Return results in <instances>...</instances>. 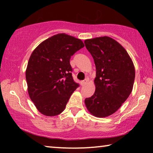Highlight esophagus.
<instances>
[{"instance_id": "obj_1", "label": "esophagus", "mask_w": 153, "mask_h": 153, "mask_svg": "<svg viewBox=\"0 0 153 153\" xmlns=\"http://www.w3.org/2000/svg\"><path fill=\"white\" fill-rule=\"evenodd\" d=\"M88 79L83 80V81L81 82V85H82V86H85V85H86V84H87V83H88Z\"/></svg>"}]
</instances>
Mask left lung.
I'll return each mask as SVG.
<instances>
[{
    "instance_id": "8db88e82",
    "label": "left lung",
    "mask_w": 153,
    "mask_h": 153,
    "mask_svg": "<svg viewBox=\"0 0 153 153\" xmlns=\"http://www.w3.org/2000/svg\"><path fill=\"white\" fill-rule=\"evenodd\" d=\"M87 50L94 59L95 92L85 99L87 109L97 117L115 113L133 89L135 68L128 52L108 36L85 40Z\"/></svg>"
}]
</instances>
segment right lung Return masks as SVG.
I'll return each mask as SVG.
<instances>
[{"label":"right lung","instance_id":"add662e5","mask_svg":"<svg viewBox=\"0 0 153 153\" xmlns=\"http://www.w3.org/2000/svg\"><path fill=\"white\" fill-rule=\"evenodd\" d=\"M84 46L80 39L58 33L43 41L28 61L25 78L30 99L46 116H55L64 111L79 84L72 77L70 59Z\"/></svg>","mask_w":153,"mask_h":153}]
</instances>
